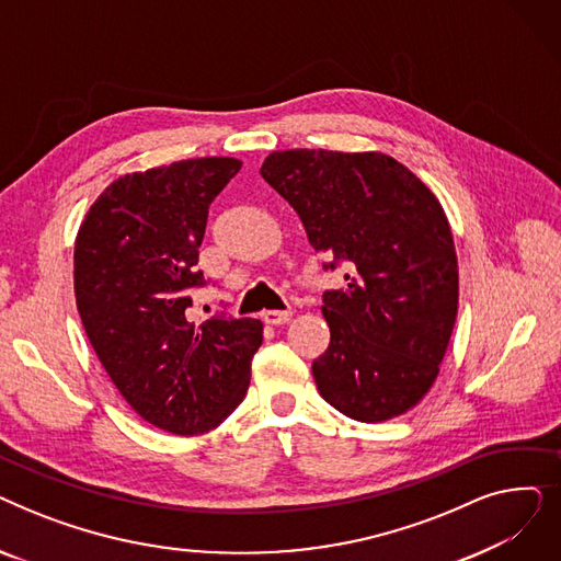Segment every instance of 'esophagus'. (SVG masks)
<instances>
[{
  "label": "esophagus",
  "instance_id": "esophagus-1",
  "mask_svg": "<svg viewBox=\"0 0 561 561\" xmlns=\"http://www.w3.org/2000/svg\"><path fill=\"white\" fill-rule=\"evenodd\" d=\"M293 316V311H263V320L268 322V325H284Z\"/></svg>",
  "mask_w": 561,
  "mask_h": 561
}]
</instances>
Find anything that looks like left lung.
<instances>
[{
  "label": "left lung",
  "mask_w": 561,
  "mask_h": 561,
  "mask_svg": "<svg viewBox=\"0 0 561 561\" xmlns=\"http://www.w3.org/2000/svg\"><path fill=\"white\" fill-rule=\"evenodd\" d=\"M261 176L330 259L322 268H347V284L322 296L330 347L311 366L318 393L362 423L416 407L438 375L459 305L444 206L381 152L284 150L265 157Z\"/></svg>",
  "instance_id": "left-lung-1"
}]
</instances>
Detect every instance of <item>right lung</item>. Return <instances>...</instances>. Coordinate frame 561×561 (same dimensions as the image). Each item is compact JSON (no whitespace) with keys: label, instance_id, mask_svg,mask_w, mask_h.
Segmentation results:
<instances>
[{"label":"right lung","instance_id":"add662e5","mask_svg":"<svg viewBox=\"0 0 561 561\" xmlns=\"http://www.w3.org/2000/svg\"><path fill=\"white\" fill-rule=\"evenodd\" d=\"M239 159L176 161L115 180L75 241V298L88 341L115 389L150 425L193 436L216 430L250 387L263 341L254 318L186 320L209 204Z\"/></svg>","mask_w":561,"mask_h":561}]
</instances>
